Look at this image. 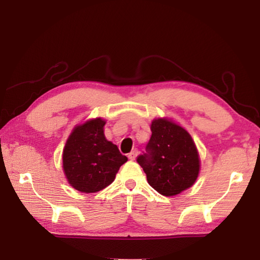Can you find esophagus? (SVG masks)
<instances>
[{"label": "esophagus", "mask_w": 260, "mask_h": 260, "mask_svg": "<svg viewBox=\"0 0 260 260\" xmlns=\"http://www.w3.org/2000/svg\"><path fill=\"white\" fill-rule=\"evenodd\" d=\"M138 153H139L138 149H133V150H132V151L128 153V158H129L131 160H134L135 158H136V156H138Z\"/></svg>", "instance_id": "1"}]
</instances>
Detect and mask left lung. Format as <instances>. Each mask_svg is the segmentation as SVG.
<instances>
[{"instance_id":"1","label":"left lung","mask_w":260,"mask_h":260,"mask_svg":"<svg viewBox=\"0 0 260 260\" xmlns=\"http://www.w3.org/2000/svg\"><path fill=\"white\" fill-rule=\"evenodd\" d=\"M146 152L136 161L147 174L148 183L164 196L191 187L200 172L199 152L186 129L167 119H155Z\"/></svg>"}]
</instances>
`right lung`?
Instances as JSON below:
<instances>
[{"mask_svg":"<svg viewBox=\"0 0 260 260\" xmlns=\"http://www.w3.org/2000/svg\"><path fill=\"white\" fill-rule=\"evenodd\" d=\"M101 118L77 126L65 144L63 169L70 184L81 192H96L113 182L127 161L119 149L104 136Z\"/></svg>","mask_w":260,"mask_h":260,"instance_id":"obj_1","label":"right lung"}]
</instances>
